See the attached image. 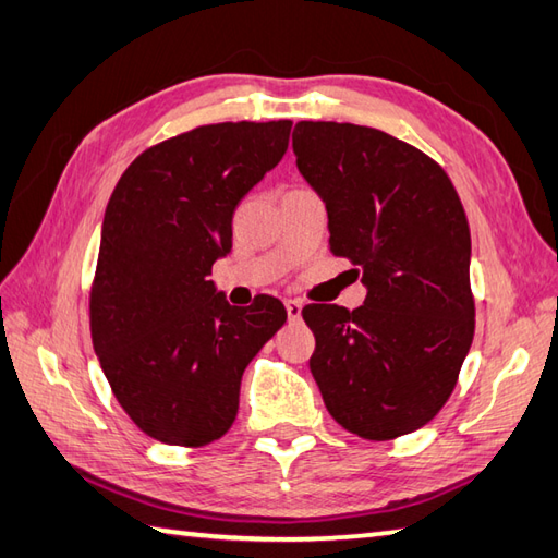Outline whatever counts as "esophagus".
<instances>
[{"label": "esophagus", "mask_w": 558, "mask_h": 558, "mask_svg": "<svg viewBox=\"0 0 558 558\" xmlns=\"http://www.w3.org/2000/svg\"><path fill=\"white\" fill-rule=\"evenodd\" d=\"M286 310H288L290 322H300V316H302V302L300 300H286Z\"/></svg>", "instance_id": "esophagus-1"}]
</instances>
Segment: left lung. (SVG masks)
Masks as SVG:
<instances>
[{
    "mask_svg": "<svg viewBox=\"0 0 558 558\" xmlns=\"http://www.w3.org/2000/svg\"><path fill=\"white\" fill-rule=\"evenodd\" d=\"M292 150L326 206L330 252L366 288L352 312L302 310L316 338L314 381L348 432L410 434L453 393L475 336L465 210L429 156L378 129L300 122Z\"/></svg>",
    "mask_w": 558,
    "mask_h": 558,
    "instance_id": "8db88e82",
    "label": "left lung"
}]
</instances>
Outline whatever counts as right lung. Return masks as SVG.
<instances>
[{
	"label": "right lung",
	"instance_id": "1",
	"mask_svg": "<svg viewBox=\"0 0 558 558\" xmlns=\"http://www.w3.org/2000/svg\"><path fill=\"white\" fill-rule=\"evenodd\" d=\"M290 120L208 124L141 153L105 210L90 336L141 432L206 446L230 429L246 364L286 324L280 300L232 306L210 268L240 201L282 160Z\"/></svg>",
	"mask_w": 558,
	"mask_h": 558
}]
</instances>
